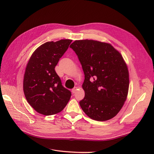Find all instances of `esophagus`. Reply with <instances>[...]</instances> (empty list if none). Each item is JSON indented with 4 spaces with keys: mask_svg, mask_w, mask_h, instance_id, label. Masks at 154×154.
Wrapping results in <instances>:
<instances>
[{
    "mask_svg": "<svg viewBox=\"0 0 154 154\" xmlns=\"http://www.w3.org/2000/svg\"><path fill=\"white\" fill-rule=\"evenodd\" d=\"M77 89H78V87H74L72 89V92L73 93V94H74V93L76 92V91H77Z\"/></svg>",
    "mask_w": 154,
    "mask_h": 154,
    "instance_id": "obj_1",
    "label": "esophagus"
}]
</instances>
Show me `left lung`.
Wrapping results in <instances>:
<instances>
[{
    "mask_svg": "<svg viewBox=\"0 0 154 154\" xmlns=\"http://www.w3.org/2000/svg\"><path fill=\"white\" fill-rule=\"evenodd\" d=\"M70 48L77 54L85 74L81 108L98 122L113 118L128 92L129 72L122 55L110 44L93 40H75Z\"/></svg>",
    "mask_w": 154,
    "mask_h": 154,
    "instance_id": "left-lung-1",
    "label": "left lung"
}]
</instances>
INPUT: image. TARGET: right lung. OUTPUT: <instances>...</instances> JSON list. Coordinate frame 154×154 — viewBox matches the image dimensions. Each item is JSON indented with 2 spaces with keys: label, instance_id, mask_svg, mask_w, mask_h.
<instances>
[{
  "label": "right lung",
  "instance_id": "1",
  "mask_svg": "<svg viewBox=\"0 0 154 154\" xmlns=\"http://www.w3.org/2000/svg\"><path fill=\"white\" fill-rule=\"evenodd\" d=\"M72 41L45 42L34 51L27 62L23 90L29 104L41 114L59 113L71 98V92L62 86L54 68Z\"/></svg>",
  "mask_w": 154,
  "mask_h": 154
}]
</instances>
